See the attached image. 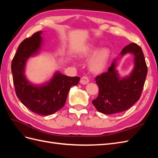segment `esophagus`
I'll return each instance as SVG.
<instances>
[{"label": "esophagus", "instance_id": "1", "mask_svg": "<svg viewBox=\"0 0 158 158\" xmlns=\"http://www.w3.org/2000/svg\"><path fill=\"white\" fill-rule=\"evenodd\" d=\"M88 82H89V79L87 76H83V77L80 80V83L83 85L87 84Z\"/></svg>", "mask_w": 158, "mask_h": 158}]
</instances>
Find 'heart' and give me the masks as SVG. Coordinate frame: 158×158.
<instances>
[{"instance_id":"1","label":"heart","mask_w":158,"mask_h":158,"mask_svg":"<svg viewBox=\"0 0 158 158\" xmlns=\"http://www.w3.org/2000/svg\"><path fill=\"white\" fill-rule=\"evenodd\" d=\"M98 49V46L89 44L82 47L78 52V55L81 58H88L94 54L88 63V67L94 73H100L104 70L111 55V52L107 48Z\"/></svg>"}]
</instances>
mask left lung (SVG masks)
I'll list each match as a JSON object with an SVG mask.
<instances>
[{
    "mask_svg": "<svg viewBox=\"0 0 158 158\" xmlns=\"http://www.w3.org/2000/svg\"><path fill=\"white\" fill-rule=\"evenodd\" d=\"M127 53L134 56V68L128 76L121 77L116 69L118 60ZM147 73L142 49L134 43L128 45L123 49L120 57L113 60L108 71L95 78L99 92L98 98L92 101L93 105L104 114L126 111L140 99Z\"/></svg>",
    "mask_w": 158,
    "mask_h": 158,
    "instance_id": "obj_1",
    "label": "left lung"
}]
</instances>
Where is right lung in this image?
I'll return each mask as SVG.
<instances>
[{
  "mask_svg": "<svg viewBox=\"0 0 158 158\" xmlns=\"http://www.w3.org/2000/svg\"><path fill=\"white\" fill-rule=\"evenodd\" d=\"M42 31L23 40L18 46L12 60L13 82L18 99L30 111L41 115H50L63 107L70 88L77 85L80 78L70 77L56 71L49 81L34 84L25 74L26 63L30 56L40 52L44 40Z\"/></svg>",
  "mask_w": 158,
  "mask_h": 158,
  "instance_id": "obj_1",
  "label": "right lung"
}]
</instances>
